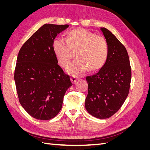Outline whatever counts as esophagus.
<instances>
[{
    "instance_id": "esophagus-1",
    "label": "esophagus",
    "mask_w": 150,
    "mask_h": 150,
    "mask_svg": "<svg viewBox=\"0 0 150 150\" xmlns=\"http://www.w3.org/2000/svg\"><path fill=\"white\" fill-rule=\"evenodd\" d=\"M79 78V77H78L77 76H72L71 77V81L72 83H75L76 82V81Z\"/></svg>"
}]
</instances>
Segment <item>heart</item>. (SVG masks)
Instances as JSON below:
<instances>
[{
	"instance_id": "heart-1",
	"label": "heart",
	"mask_w": 150,
	"mask_h": 150,
	"mask_svg": "<svg viewBox=\"0 0 150 150\" xmlns=\"http://www.w3.org/2000/svg\"><path fill=\"white\" fill-rule=\"evenodd\" d=\"M52 49L63 67L69 66L76 52L78 58L67 70L71 74L83 73L88 67L90 71L99 69L105 63L108 54L105 39L83 29L69 32L65 39H55Z\"/></svg>"
}]
</instances>
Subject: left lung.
<instances>
[{
  "label": "left lung",
  "instance_id": "8db88e82",
  "mask_svg": "<svg viewBox=\"0 0 150 150\" xmlns=\"http://www.w3.org/2000/svg\"><path fill=\"white\" fill-rule=\"evenodd\" d=\"M100 30L108 46V57L96 74L86 77L85 108L91 115L106 119L120 110L128 96L131 71L125 47L111 31L104 28Z\"/></svg>",
  "mask_w": 150,
  "mask_h": 150
}]
</instances>
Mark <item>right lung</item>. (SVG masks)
Wrapping results in <instances>:
<instances>
[{
    "instance_id": "right-lung-1",
    "label": "right lung",
    "mask_w": 150,
    "mask_h": 150,
    "mask_svg": "<svg viewBox=\"0 0 150 150\" xmlns=\"http://www.w3.org/2000/svg\"><path fill=\"white\" fill-rule=\"evenodd\" d=\"M68 25L44 24L24 44L17 59L14 81L19 102L29 115L49 120L60 111L72 85L57 64L52 43Z\"/></svg>"
}]
</instances>
